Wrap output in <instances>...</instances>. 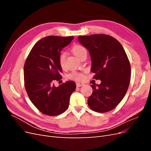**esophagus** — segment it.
I'll return each mask as SVG.
<instances>
[{
    "label": "esophagus",
    "mask_w": 151,
    "mask_h": 151,
    "mask_svg": "<svg viewBox=\"0 0 151 151\" xmlns=\"http://www.w3.org/2000/svg\"><path fill=\"white\" fill-rule=\"evenodd\" d=\"M84 85V84H83V83H77V84H76V86H77V88H79V87L83 86Z\"/></svg>",
    "instance_id": "34e87169"
}]
</instances>
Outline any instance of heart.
Masks as SVG:
<instances>
[{
    "label": "heart",
    "instance_id": "1",
    "mask_svg": "<svg viewBox=\"0 0 151 151\" xmlns=\"http://www.w3.org/2000/svg\"><path fill=\"white\" fill-rule=\"evenodd\" d=\"M72 52L77 58H79L84 53H87V50L84 47L81 46V45H76V46L73 47ZM66 57L67 53L65 52H62L60 55V57H59V62H60V64L62 67H63L65 65ZM68 77L72 79L80 81L83 79V75L80 72H73L68 76Z\"/></svg>",
    "mask_w": 151,
    "mask_h": 151
}]
</instances>
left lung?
<instances>
[{"instance_id":"1","label":"left lung","mask_w":151,"mask_h":151,"mask_svg":"<svg viewBox=\"0 0 151 151\" xmlns=\"http://www.w3.org/2000/svg\"><path fill=\"white\" fill-rule=\"evenodd\" d=\"M79 42L88 50L91 70L101 84L91 85L93 93L88 99L93 111L112 110L124 98L129 88L131 70L125 50L118 40L106 35L79 36Z\"/></svg>"}]
</instances>
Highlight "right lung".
Masks as SVG:
<instances>
[{"mask_svg":"<svg viewBox=\"0 0 151 151\" xmlns=\"http://www.w3.org/2000/svg\"><path fill=\"white\" fill-rule=\"evenodd\" d=\"M74 38L45 37L34 45L26 60L24 77L26 92L31 102L45 115L56 116L65 111L76 88L74 81H67L58 87L53 83L62 79L59 62L60 52Z\"/></svg>","mask_w":151,"mask_h":151,"instance_id":"right-lung-1","label":"right lung"}]
</instances>
